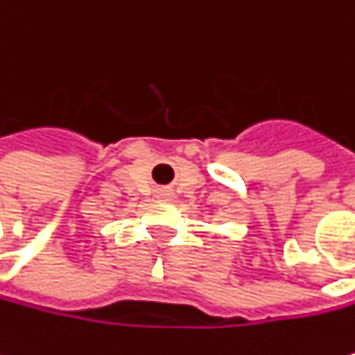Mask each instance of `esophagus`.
Instances as JSON below:
<instances>
[{"instance_id":"obj_1","label":"esophagus","mask_w":355,"mask_h":355,"mask_svg":"<svg viewBox=\"0 0 355 355\" xmlns=\"http://www.w3.org/2000/svg\"><path fill=\"white\" fill-rule=\"evenodd\" d=\"M162 196H164V198H168V193H162Z\"/></svg>"}]
</instances>
